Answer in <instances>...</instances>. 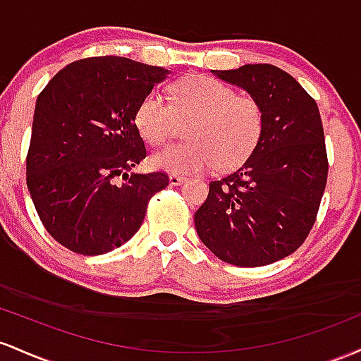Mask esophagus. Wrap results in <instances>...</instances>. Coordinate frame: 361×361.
<instances>
[{
	"label": "esophagus",
	"instance_id": "34e87169",
	"mask_svg": "<svg viewBox=\"0 0 361 361\" xmlns=\"http://www.w3.org/2000/svg\"><path fill=\"white\" fill-rule=\"evenodd\" d=\"M184 180H185V177L184 176H177V173H172V176L169 177V182L172 185H180Z\"/></svg>",
	"mask_w": 361,
	"mask_h": 361
}]
</instances>
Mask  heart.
<instances>
[{
    "mask_svg": "<svg viewBox=\"0 0 361 361\" xmlns=\"http://www.w3.org/2000/svg\"><path fill=\"white\" fill-rule=\"evenodd\" d=\"M185 123L189 141L153 155L157 169L192 173L214 165L220 170L237 167L261 140L264 111L254 97L237 95L230 85L196 75L172 85L170 104L159 93H148L135 112L136 129L153 148L164 147Z\"/></svg>",
    "mask_w": 361,
    "mask_h": 361,
    "instance_id": "b5f03b06",
    "label": "heart"
}]
</instances>
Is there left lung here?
I'll list each match as a JSON object with an SVG mask.
<instances>
[{"label":"left lung","instance_id":"8db88e82","mask_svg":"<svg viewBox=\"0 0 361 361\" xmlns=\"http://www.w3.org/2000/svg\"><path fill=\"white\" fill-rule=\"evenodd\" d=\"M213 73L259 100L264 129L240 167L209 182L194 224L221 261L240 268L273 264L293 254L317 220L329 172L319 107L273 64Z\"/></svg>","mask_w":361,"mask_h":361}]
</instances>
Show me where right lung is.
I'll return each instance as SVG.
<instances>
[{
	"label": "right lung",
	"instance_id": "obj_1",
	"mask_svg": "<svg viewBox=\"0 0 361 361\" xmlns=\"http://www.w3.org/2000/svg\"><path fill=\"white\" fill-rule=\"evenodd\" d=\"M167 75L97 56L68 64L39 93L27 188L44 228L73 252L100 256L126 244L148 201L169 185L165 172L128 173L147 157L136 107Z\"/></svg>",
	"mask_w": 361,
	"mask_h": 361
}]
</instances>
